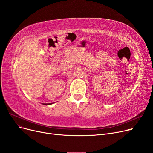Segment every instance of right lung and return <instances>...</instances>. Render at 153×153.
<instances>
[{
    "instance_id": "right-lung-1",
    "label": "right lung",
    "mask_w": 153,
    "mask_h": 153,
    "mask_svg": "<svg viewBox=\"0 0 153 153\" xmlns=\"http://www.w3.org/2000/svg\"><path fill=\"white\" fill-rule=\"evenodd\" d=\"M54 104V102H52V103H48V104H44V103H42V104H44V105H50V104Z\"/></svg>"
}]
</instances>
